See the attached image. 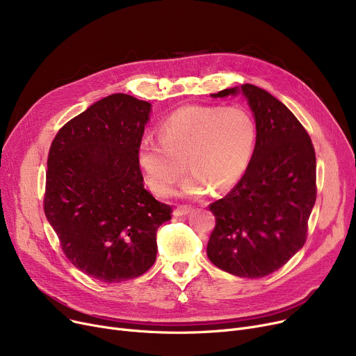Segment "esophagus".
I'll use <instances>...</instances> for the list:
<instances>
[{
	"label": "esophagus",
	"instance_id": "obj_1",
	"mask_svg": "<svg viewBox=\"0 0 356 356\" xmlns=\"http://www.w3.org/2000/svg\"><path fill=\"white\" fill-rule=\"evenodd\" d=\"M193 209L191 208V207H177L175 211H173V215L175 216H184V215H188V213H191Z\"/></svg>",
	"mask_w": 356,
	"mask_h": 356
}]
</instances>
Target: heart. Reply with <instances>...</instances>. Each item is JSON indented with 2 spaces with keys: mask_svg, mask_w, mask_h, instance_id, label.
I'll return each instance as SVG.
<instances>
[{
  "mask_svg": "<svg viewBox=\"0 0 356 356\" xmlns=\"http://www.w3.org/2000/svg\"><path fill=\"white\" fill-rule=\"evenodd\" d=\"M157 136L160 141L143 138L137 148L148 188L161 197L170 196L189 167L193 175L183 192L199 196L211 188L215 193L228 192L244 176L257 127L244 108L188 105L161 120Z\"/></svg>",
  "mask_w": 356,
  "mask_h": 356,
  "instance_id": "b5f03b06",
  "label": "heart"
}]
</instances>
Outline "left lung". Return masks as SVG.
Here are the masks:
<instances>
[{
  "label": "left lung",
  "mask_w": 356,
  "mask_h": 356,
  "mask_svg": "<svg viewBox=\"0 0 356 356\" xmlns=\"http://www.w3.org/2000/svg\"><path fill=\"white\" fill-rule=\"evenodd\" d=\"M239 92L255 118V149L235 188L209 204L216 225L207 252L223 271L259 278L305 245L316 202V156L305 127L267 90L244 83L212 97Z\"/></svg>",
  "instance_id": "8db88e82"
}]
</instances>
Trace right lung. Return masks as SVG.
I'll return each mask as SVG.
<instances>
[{
  "label": "right lung",
  "instance_id": "right-lung-1",
  "mask_svg": "<svg viewBox=\"0 0 356 356\" xmlns=\"http://www.w3.org/2000/svg\"><path fill=\"white\" fill-rule=\"evenodd\" d=\"M152 104L114 93L66 122L47 157L44 213L70 263L104 283L144 274L172 208L144 189L137 148Z\"/></svg>",
  "mask_w": 356,
  "mask_h": 356
}]
</instances>
